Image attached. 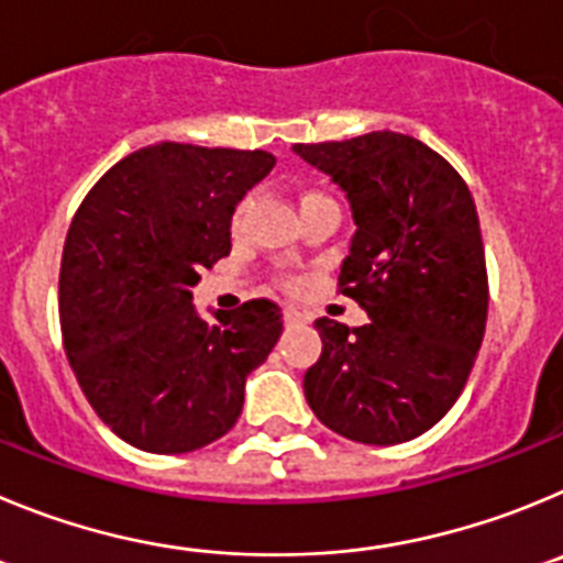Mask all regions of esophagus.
I'll use <instances>...</instances> for the list:
<instances>
[{
  "instance_id": "34e87169",
  "label": "esophagus",
  "mask_w": 563,
  "mask_h": 563,
  "mask_svg": "<svg viewBox=\"0 0 563 563\" xmlns=\"http://www.w3.org/2000/svg\"><path fill=\"white\" fill-rule=\"evenodd\" d=\"M283 319H286L288 325H294V322H302V319H306V313L297 311V308H291V306H286L283 308Z\"/></svg>"
}]
</instances>
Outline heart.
Here are the masks:
<instances>
[{"label":"heart","mask_w":563,"mask_h":563,"mask_svg":"<svg viewBox=\"0 0 563 563\" xmlns=\"http://www.w3.org/2000/svg\"><path fill=\"white\" fill-rule=\"evenodd\" d=\"M308 196H319V194H302V199H308ZM241 219H244V205L238 207L235 216H232V227H241ZM286 286H294V283L286 280Z\"/></svg>","instance_id":"heart-1"}]
</instances>
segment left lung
Returning <instances> with one entry per match:
<instances>
[{
  "label": "left lung",
  "instance_id": "obj_1",
  "mask_svg": "<svg viewBox=\"0 0 563 563\" xmlns=\"http://www.w3.org/2000/svg\"><path fill=\"white\" fill-rule=\"evenodd\" d=\"M294 151L351 201L356 232L339 291L373 319L313 322L322 356L302 378L308 407L356 443L418 438L457 401L483 344L488 269L468 185L398 131Z\"/></svg>",
  "mask_w": 563,
  "mask_h": 563
}]
</instances>
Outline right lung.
<instances>
[{
  "label": "right lung",
  "mask_w": 563,
  "mask_h": 563,
  "mask_svg": "<svg viewBox=\"0 0 563 563\" xmlns=\"http://www.w3.org/2000/svg\"><path fill=\"white\" fill-rule=\"evenodd\" d=\"M272 168L269 151L148 145L106 170L69 224L64 351L98 418L143 452H196L230 432L246 376L280 339L277 302L205 322L190 294L230 255L235 205Z\"/></svg>",
  "instance_id": "obj_1"
}]
</instances>
